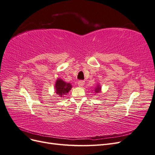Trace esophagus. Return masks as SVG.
Here are the masks:
<instances>
[{
  "label": "esophagus",
  "mask_w": 155,
  "mask_h": 155,
  "mask_svg": "<svg viewBox=\"0 0 155 155\" xmlns=\"http://www.w3.org/2000/svg\"><path fill=\"white\" fill-rule=\"evenodd\" d=\"M78 85L79 87H83L84 85H85V81L83 80H80L79 81L78 83Z\"/></svg>",
  "instance_id": "1"
}]
</instances>
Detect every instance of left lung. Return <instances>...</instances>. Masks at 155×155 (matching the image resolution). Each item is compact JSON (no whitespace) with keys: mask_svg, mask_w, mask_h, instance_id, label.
I'll use <instances>...</instances> for the list:
<instances>
[{"mask_svg":"<svg viewBox=\"0 0 155 155\" xmlns=\"http://www.w3.org/2000/svg\"><path fill=\"white\" fill-rule=\"evenodd\" d=\"M100 88H100V87L97 86V87L96 88L95 92H96V93H97V92H100Z\"/></svg>","mask_w":155,"mask_h":155,"instance_id":"obj_1","label":"left lung"}]
</instances>
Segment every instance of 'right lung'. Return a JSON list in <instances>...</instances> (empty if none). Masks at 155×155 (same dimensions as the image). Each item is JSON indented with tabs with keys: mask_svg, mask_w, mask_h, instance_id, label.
<instances>
[{
	"mask_svg": "<svg viewBox=\"0 0 155 155\" xmlns=\"http://www.w3.org/2000/svg\"><path fill=\"white\" fill-rule=\"evenodd\" d=\"M71 88L72 85L70 83H65L62 79H58L55 83L56 93L61 97L66 95V94L71 90Z\"/></svg>",
	"mask_w": 155,
	"mask_h": 155,
	"instance_id": "add662e5",
	"label": "right lung"
}]
</instances>
